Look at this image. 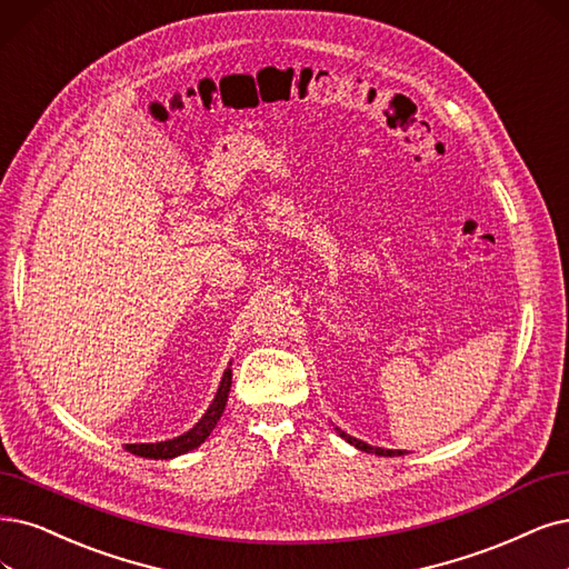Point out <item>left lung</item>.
I'll list each match as a JSON object with an SVG mask.
<instances>
[{
	"label": "left lung",
	"instance_id": "1",
	"mask_svg": "<svg viewBox=\"0 0 569 569\" xmlns=\"http://www.w3.org/2000/svg\"><path fill=\"white\" fill-rule=\"evenodd\" d=\"M338 431H340V429H338ZM340 436L347 440V443H351L353 448H359V450H363V452H370V455H380V457H396V455H403V450H385V448H372V446L363 443V440L353 438V436H349V433H345V431H340Z\"/></svg>",
	"mask_w": 569,
	"mask_h": 569
}]
</instances>
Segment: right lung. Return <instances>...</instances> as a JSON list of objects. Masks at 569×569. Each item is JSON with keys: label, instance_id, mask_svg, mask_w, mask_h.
Wrapping results in <instances>:
<instances>
[{"label": "right lung", "instance_id": "1", "mask_svg": "<svg viewBox=\"0 0 569 569\" xmlns=\"http://www.w3.org/2000/svg\"><path fill=\"white\" fill-rule=\"evenodd\" d=\"M229 387H231V368L224 370L213 403H210V408L203 412V417L187 433H182L178 438H171V440H161V443H129V446H123V450H129L138 457H147V459H173L178 455H184L189 450L199 448L203 440L210 436V431H213L216 425L220 422V417H222L224 406H227Z\"/></svg>", "mask_w": 569, "mask_h": 569}]
</instances>
